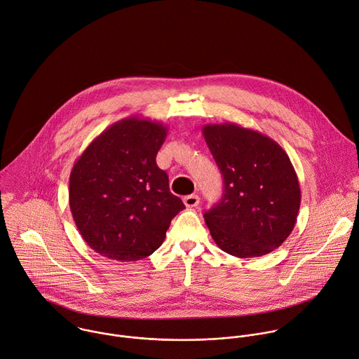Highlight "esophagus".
Returning <instances> with one entry per match:
<instances>
[{
    "label": "esophagus",
    "instance_id": "esophagus-1",
    "mask_svg": "<svg viewBox=\"0 0 359 359\" xmlns=\"http://www.w3.org/2000/svg\"><path fill=\"white\" fill-rule=\"evenodd\" d=\"M183 203H184V205H186L187 208H194V207L198 205L200 197H198L197 194H190V196H186V197L183 198Z\"/></svg>",
    "mask_w": 359,
    "mask_h": 359
}]
</instances>
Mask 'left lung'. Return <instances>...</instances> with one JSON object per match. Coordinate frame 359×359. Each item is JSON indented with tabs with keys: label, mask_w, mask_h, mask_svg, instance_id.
Instances as JSON below:
<instances>
[{
	"label": "left lung",
	"mask_w": 359,
	"mask_h": 359,
	"mask_svg": "<svg viewBox=\"0 0 359 359\" xmlns=\"http://www.w3.org/2000/svg\"><path fill=\"white\" fill-rule=\"evenodd\" d=\"M207 147L222 175L221 200L204 212L214 243L238 258L279 248L294 228L300 184L282 147L236 124L203 127Z\"/></svg>",
	"instance_id": "obj_1"
}]
</instances>
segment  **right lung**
Listing matches in <instances>:
<instances>
[{
  "label": "right lung",
  "mask_w": 359,
  "mask_h": 359,
  "mask_svg": "<svg viewBox=\"0 0 359 359\" xmlns=\"http://www.w3.org/2000/svg\"><path fill=\"white\" fill-rule=\"evenodd\" d=\"M166 135L162 123L130 116L101 133L73 165L72 215L97 254L119 262L152 255L184 208L156 165Z\"/></svg>",
  "instance_id": "right-lung-1"
}]
</instances>
